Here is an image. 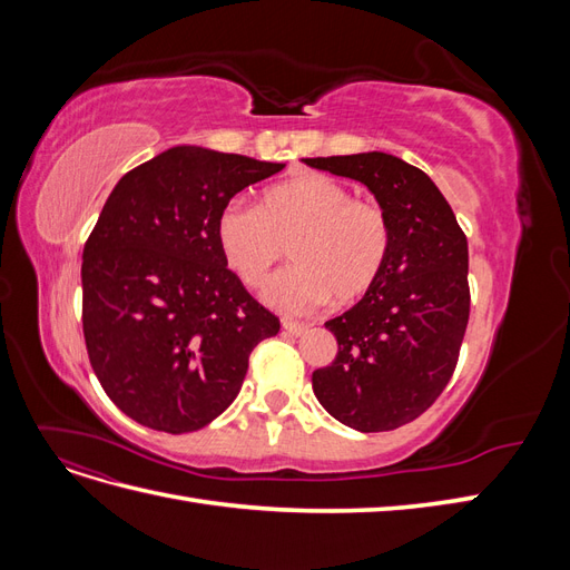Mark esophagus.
<instances>
[{
	"mask_svg": "<svg viewBox=\"0 0 570 570\" xmlns=\"http://www.w3.org/2000/svg\"><path fill=\"white\" fill-rule=\"evenodd\" d=\"M283 327H285V333H289V335H295V337H299V335H304L306 331H308V325L306 323H297V321H283Z\"/></svg>",
	"mask_w": 570,
	"mask_h": 570,
	"instance_id": "obj_1",
	"label": "esophagus"
}]
</instances>
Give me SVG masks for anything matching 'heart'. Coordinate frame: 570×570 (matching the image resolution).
I'll use <instances>...</instances> for the list:
<instances>
[{
	"label": "heart",
	"mask_w": 570,
	"mask_h": 570,
	"mask_svg": "<svg viewBox=\"0 0 570 570\" xmlns=\"http://www.w3.org/2000/svg\"><path fill=\"white\" fill-rule=\"evenodd\" d=\"M223 264L247 289H258L289 249L295 264L275 275L266 299L292 314L335 297L356 302L375 287L392 252L385 206L323 174H302L258 195L254 209L228 204L216 218Z\"/></svg>",
	"instance_id": "1"
}]
</instances>
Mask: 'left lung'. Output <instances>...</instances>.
Here are the masks:
<instances>
[{
  "instance_id": "1",
  "label": "left lung",
  "mask_w": 570,
  "mask_h": 570,
  "mask_svg": "<svg viewBox=\"0 0 570 570\" xmlns=\"http://www.w3.org/2000/svg\"><path fill=\"white\" fill-rule=\"evenodd\" d=\"M364 183L392 223L387 266L364 299L327 321L331 366L312 375L323 409L361 433L416 421L456 368L471 314L469 243L421 168L383 151L304 159Z\"/></svg>"
}]
</instances>
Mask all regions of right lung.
Wrapping results in <instances>:
<instances>
[{"mask_svg": "<svg viewBox=\"0 0 570 570\" xmlns=\"http://www.w3.org/2000/svg\"><path fill=\"white\" fill-rule=\"evenodd\" d=\"M285 164L174 147L118 180L82 249V335L97 381L140 425L183 435L237 396L281 321L223 264L216 218Z\"/></svg>", "mask_w": 570, "mask_h": 570, "instance_id": "add662e5", "label": "right lung"}]
</instances>
